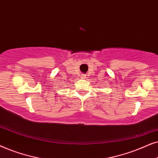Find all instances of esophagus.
I'll list each match as a JSON object with an SVG mask.
<instances>
[{
	"mask_svg": "<svg viewBox=\"0 0 158 158\" xmlns=\"http://www.w3.org/2000/svg\"><path fill=\"white\" fill-rule=\"evenodd\" d=\"M85 77V76H84V75L82 76V77Z\"/></svg>",
	"mask_w": 158,
	"mask_h": 158,
	"instance_id": "1",
	"label": "esophagus"
}]
</instances>
